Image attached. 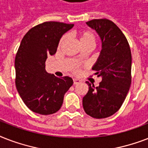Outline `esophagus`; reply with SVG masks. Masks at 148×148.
I'll use <instances>...</instances> for the list:
<instances>
[{
	"label": "esophagus",
	"instance_id": "1",
	"mask_svg": "<svg viewBox=\"0 0 148 148\" xmlns=\"http://www.w3.org/2000/svg\"><path fill=\"white\" fill-rule=\"evenodd\" d=\"M73 81H74V84H79L80 82H81V81H80L79 79H77V78H74Z\"/></svg>",
	"mask_w": 148,
	"mask_h": 148
}]
</instances>
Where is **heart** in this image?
Returning a JSON list of instances; mask_svg holds the SVG:
<instances>
[{"mask_svg": "<svg viewBox=\"0 0 148 148\" xmlns=\"http://www.w3.org/2000/svg\"><path fill=\"white\" fill-rule=\"evenodd\" d=\"M77 36H78L79 40H80L81 45L84 47H91L92 48H94L95 43H96V36H95V34L93 33L92 31H81L77 33ZM66 38H67V36H63L62 38H60L59 44H58L59 47H60L64 44V42L66 40ZM81 58H82V56H78L77 57L78 60H81Z\"/></svg>", "mask_w": 148, "mask_h": 148, "instance_id": "obj_1", "label": "heart"}]
</instances>
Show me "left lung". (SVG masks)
<instances>
[{
	"label": "left lung",
	"instance_id": "left-lung-1",
	"mask_svg": "<svg viewBox=\"0 0 148 148\" xmlns=\"http://www.w3.org/2000/svg\"><path fill=\"white\" fill-rule=\"evenodd\" d=\"M86 24L101 38L102 49L92 70L102 81L96 88L86 81L89 90L83 97V108L90 117L106 118L121 108L130 89L131 49L121 29L110 20L94 19Z\"/></svg>",
	"mask_w": 148,
	"mask_h": 148
}]
</instances>
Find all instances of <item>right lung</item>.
<instances>
[{
	"label": "right lung",
	"mask_w": 148,
	"mask_h": 148,
	"mask_svg": "<svg viewBox=\"0 0 148 148\" xmlns=\"http://www.w3.org/2000/svg\"><path fill=\"white\" fill-rule=\"evenodd\" d=\"M74 24L44 22L30 29L15 57V84L25 105L42 115L60 110L64 96L73 84L71 77H57L45 69L47 56L53 55L62 35Z\"/></svg>",
	"instance_id": "obj_1"
}]
</instances>
